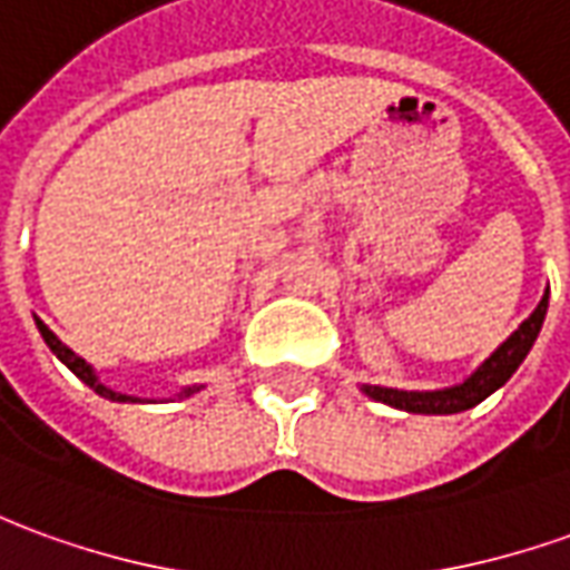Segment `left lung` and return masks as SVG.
Here are the masks:
<instances>
[{
	"label": "left lung",
	"instance_id": "1",
	"mask_svg": "<svg viewBox=\"0 0 570 570\" xmlns=\"http://www.w3.org/2000/svg\"><path fill=\"white\" fill-rule=\"evenodd\" d=\"M549 308V286L543 289V298L537 302V308L519 324V330L509 336L507 342H500L491 352V357H484L479 367L472 370L463 382L448 385V389H432V392H404V389H385V385H361V392L380 404H389L395 410H407V413H425V416H448V413H463V410L475 407L484 397L493 395L500 385H507V380L521 367V361L528 357V352L534 348L540 326L547 317Z\"/></svg>",
	"mask_w": 570,
	"mask_h": 570
}]
</instances>
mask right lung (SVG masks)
Returning <instances> with one entry per match:
<instances>
[{"mask_svg":"<svg viewBox=\"0 0 570 570\" xmlns=\"http://www.w3.org/2000/svg\"><path fill=\"white\" fill-rule=\"evenodd\" d=\"M36 326H39V333H42V340H46V345H49V348H51V354H55V357L61 361L63 367L73 370V373H77L79 380L86 382L89 389H95V395L107 397V401H117V404H145L147 397L122 395V392H114L110 385H105V382L98 380V373H95V367H91L89 361H86V357H79V354L73 352V348H67V345H63V342L58 340V336H55V333H51L49 326L42 324L39 317H36ZM200 389H203V385H185V389H181V392H178V395H175V397L197 395Z\"/></svg>","mask_w":570,"mask_h":570,"instance_id":"add662e5","label":"right lung"}]
</instances>
